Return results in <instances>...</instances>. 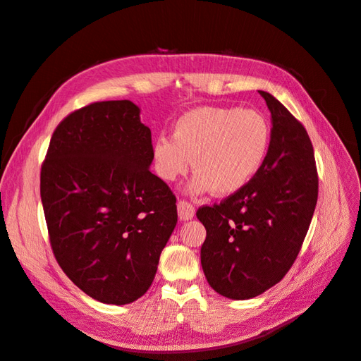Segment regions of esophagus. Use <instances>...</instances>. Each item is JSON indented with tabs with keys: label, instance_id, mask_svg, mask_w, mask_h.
<instances>
[{
	"label": "esophagus",
	"instance_id": "esophagus-1",
	"mask_svg": "<svg viewBox=\"0 0 361 361\" xmlns=\"http://www.w3.org/2000/svg\"><path fill=\"white\" fill-rule=\"evenodd\" d=\"M178 214H179V218L183 221H188L191 220V218L194 216L195 214V207L191 202L188 200H179L178 202Z\"/></svg>",
	"mask_w": 361,
	"mask_h": 361
}]
</instances>
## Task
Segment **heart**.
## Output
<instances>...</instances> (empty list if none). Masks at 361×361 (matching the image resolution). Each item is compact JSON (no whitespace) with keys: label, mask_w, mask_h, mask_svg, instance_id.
Here are the masks:
<instances>
[{"label":"heart","mask_w":361,"mask_h":361,"mask_svg":"<svg viewBox=\"0 0 361 361\" xmlns=\"http://www.w3.org/2000/svg\"><path fill=\"white\" fill-rule=\"evenodd\" d=\"M271 146L268 118L238 106H200L183 114L170 137H158L152 158L158 176L171 182L197 173L192 190L216 195L243 191L264 167Z\"/></svg>","instance_id":"1"}]
</instances>
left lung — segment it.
<instances>
[{"instance_id":"1","label":"left lung","mask_w":361,"mask_h":361,"mask_svg":"<svg viewBox=\"0 0 361 361\" xmlns=\"http://www.w3.org/2000/svg\"><path fill=\"white\" fill-rule=\"evenodd\" d=\"M271 111V146L247 187L202 206L206 228L202 268L223 297L248 300L286 276L297 259L318 202V170L307 130L274 96L259 90Z\"/></svg>"}]
</instances>
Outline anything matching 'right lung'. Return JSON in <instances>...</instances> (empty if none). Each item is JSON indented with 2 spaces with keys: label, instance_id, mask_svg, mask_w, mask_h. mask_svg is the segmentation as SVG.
<instances>
[{
  "label": "right lung",
  "instance_id": "add662e5",
  "mask_svg": "<svg viewBox=\"0 0 361 361\" xmlns=\"http://www.w3.org/2000/svg\"><path fill=\"white\" fill-rule=\"evenodd\" d=\"M152 134L130 101L85 105L54 130L40 170L52 253L105 304L138 300L178 223L176 195L150 173Z\"/></svg>",
  "mask_w": 361,
  "mask_h": 361
}]
</instances>
